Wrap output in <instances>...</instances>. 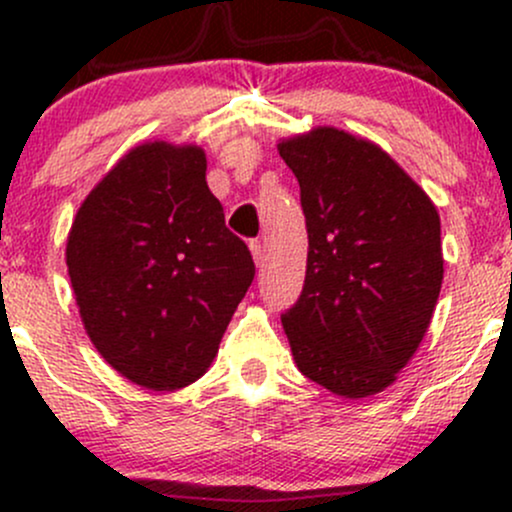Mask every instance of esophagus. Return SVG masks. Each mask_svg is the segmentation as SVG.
I'll use <instances>...</instances> for the list:
<instances>
[{
  "mask_svg": "<svg viewBox=\"0 0 512 512\" xmlns=\"http://www.w3.org/2000/svg\"><path fill=\"white\" fill-rule=\"evenodd\" d=\"M250 252H252V260H255V264L264 262V245L260 243V240H250Z\"/></svg>",
  "mask_w": 512,
  "mask_h": 512,
  "instance_id": "34e87169",
  "label": "esophagus"
}]
</instances>
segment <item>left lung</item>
Masks as SVG:
<instances>
[{"label":"left lung","mask_w":512,"mask_h":512,"mask_svg":"<svg viewBox=\"0 0 512 512\" xmlns=\"http://www.w3.org/2000/svg\"><path fill=\"white\" fill-rule=\"evenodd\" d=\"M301 185L303 291L281 313L296 366L334 395L395 380L428 330L443 284L440 219L380 146L334 127L279 144Z\"/></svg>","instance_id":"left-lung-1"}]
</instances>
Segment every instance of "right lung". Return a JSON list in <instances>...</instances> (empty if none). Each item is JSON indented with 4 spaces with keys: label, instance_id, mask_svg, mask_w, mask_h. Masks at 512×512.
<instances>
[{
    "label": "right lung",
    "instance_id": "right-lung-1",
    "mask_svg": "<svg viewBox=\"0 0 512 512\" xmlns=\"http://www.w3.org/2000/svg\"><path fill=\"white\" fill-rule=\"evenodd\" d=\"M67 267L93 346L149 390L195 383L255 279L197 146L132 149L81 204Z\"/></svg>",
    "mask_w": 512,
    "mask_h": 512
}]
</instances>
